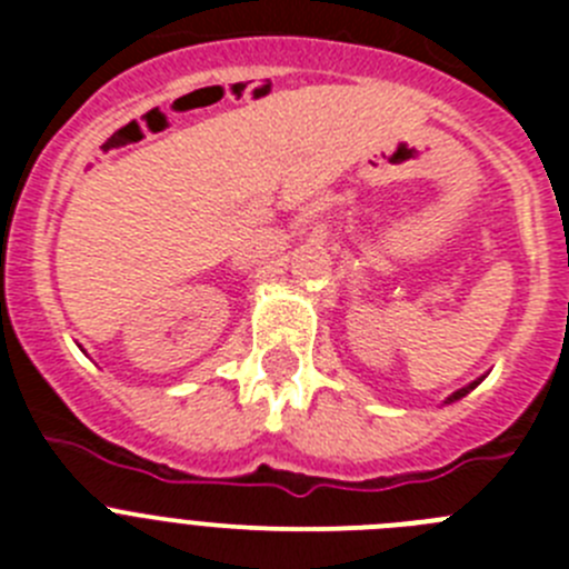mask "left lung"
Segmentation results:
<instances>
[{"label":"left lung","mask_w":569,"mask_h":569,"mask_svg":"<svg viewBox=\"0 0 569 569\" xmlns=\"http://www.w3.org/2000/svg\"><path fill=\"white\" fill-rule=\"evenodd\" d=\"M481 381H485V376H481V379H476V381H470V385H467V387H461V390H456V393H453V396H447V399H445V405H453V401L465 399V396H467V393H470L472 387H479V385H481Z\"/></svg>","instance_id":"8db88e82"}]
</instances>
